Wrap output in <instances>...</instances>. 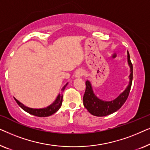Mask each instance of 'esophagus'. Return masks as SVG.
<instances>
[{"label": "esophagus", "mask_w": 150, "mask_h": 150, "mask_svg": "<svg viewBox=\"0 0 150 150\" xmlns=\"http://www.w3.org/2000/svg\"><path fill=\"white\" fill-rule=\"evenodd\" d=\"M84 74H85V71H84L83 69H78L76 73V77H81L83 76L84 75Z\"/></svg>", "instance_id": "34e87169"}]
</instances>
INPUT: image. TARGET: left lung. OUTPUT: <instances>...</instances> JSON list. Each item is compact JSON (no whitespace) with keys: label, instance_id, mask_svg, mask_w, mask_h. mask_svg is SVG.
I'll return each mask as SVG.
<instances>
[{"label":"left lung","instance_id":"1","mask_svg":"<svg viewBox=\"0 0 150 150\" xmlns=\"http://www.w3.org/2000/svg\"><path fill=\"white\" fill-rule=\"evenodd\" d=\"M128 61L130 67V74L129 76L130 77V83L126 90L115 100L110 102H106L98 99L93 93L90 82L88 81H86V89L83 96V104L84 106L91 115L97 117H103L112 114L120 109L126 101L129 96V93L130 91L133 78V67L128 52Z\"/></svg>","mask_w":150,"mask_h":150}]
</instances>
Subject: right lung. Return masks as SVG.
Here are the masks:
<instances>
[{"label":"right lung","mask_w":150,"mask_h":150,"mask_svg":"<svg viewBox=\"0 0 150 150\" xmlns=\"http://www.w3.org/2000/svg\"><path fill=\"white\" fill-rule=\"evenodd\" d=\"M67 85V84L64 85V87L62 88L61 91H64V89H65V87H66ZM14 99H15L16 102H17V104H18V105H19L24 110H25L26 112H27L28 113L31 114V115H35L37 117H48V116L52 115V114L55 113V112H56L57 110L60 108V107L61 106V104H62L63 95L59 94V95L58 96V97L57 98L56 100H55V102L52 104H51L50 106H48L47 108H40V109H37V108H30L26 107V106H24V104L20 103V102L18 101V100H16V98H14Z\"/></svg>","instance_id":"right-lung-1"}]
</instances>
